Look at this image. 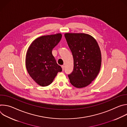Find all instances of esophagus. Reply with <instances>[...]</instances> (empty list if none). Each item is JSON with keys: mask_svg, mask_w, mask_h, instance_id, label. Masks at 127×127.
Returning <instances> with one entry per match:
<instances>
[{"mask_svg": "<svg viewBox=\"0 0 127 127\" xmlns=\"http://www.w3.org/2000/svg\"><path fill=\"white\" fill-rule=\"evenodd\" d=\"M61 67H62V70L63 71L64 70V65H62Z\"/></svg>", "mask_w": 127, "mask_h": 127, "instance_id": "esophagus-1", "label": "esophagus"}]
</instances>
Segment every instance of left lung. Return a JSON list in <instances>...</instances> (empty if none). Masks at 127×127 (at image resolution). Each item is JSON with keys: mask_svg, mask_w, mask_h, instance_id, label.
<instances>
[{"mask_svg": "<svg viewBox=\"0 0 127 127\" xmlns=\"http://www.w3.org/2000/svg\"><path fill=\"white\" fill-rule=\"evenodd\" d=\"M64 35L74 60L73 70L68 75L70 82L77 88L85 87L96 78L100 69L99 46L88 34L66 33Z\"/></svg>", "mask_w": 127, "mask_h": 127, "instance_id": "obj_1", "label": "left lung"}]
</instances>
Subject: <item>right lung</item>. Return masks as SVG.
Listing matches in <instances>:
<instances>
[{
	"mask_svg": "<svg viewBox=\"0 0 127 127\" xmlns=\"http://www.w3.org/2000/svg\"><path fill=\"white\" fill-rule=\"evenodd\" d=\"M61 38V33L42 36L32 43L27 51V71L32 79L41 86L50 85L58 72L62 71L52 53Z\"/></svg>",
	"mask_w": 127,
	"mask_h": 127,
	"instance_id": "1",
	"label": "right lung"
}]
</instances>
